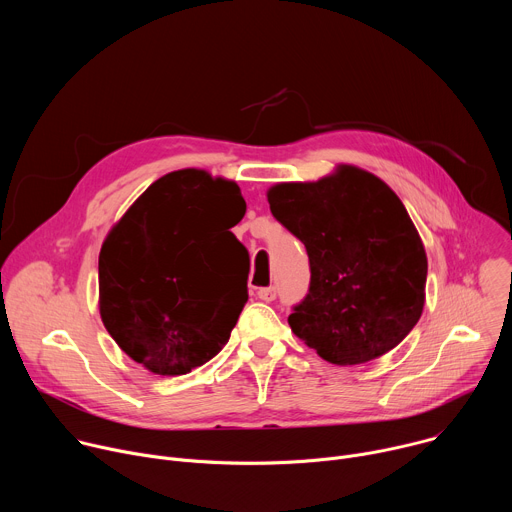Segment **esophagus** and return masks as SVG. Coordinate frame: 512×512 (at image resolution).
<instances>
[{
	"label": "esophagus",
	"mask_w": 512,
	"mask_h": 512,
	"mask_svg": "<svg viewBox=\"0 0 512 512\" xmlns=\"http://www.w3.org/2000/svg\"><path fill=\"white\" fill-rule=\"evenodd\" d=\"M257 298L263 300V302H273L275 300V287H259Z\"/></svg>",
	"instance_id": "34e87169"
}]
</instances>
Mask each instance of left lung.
<instances>
[{
    "label": "left lung",
    "mask_w": 512,
    "mask_h": 512,
    "mask_svg": "<svg viewBox=\"0 0 512 512\" xmlns=\"http://www.w3.org/2000/svg\"><path fill=\"white\" fill-rule=\"evenodd\" d=\"M271 214L310 257V291L287 322L332 364L393 350L419 322L427 255L399 196L375 174L340 164L318 182L267 190Z\"/></svg>",
    "instance_id": "8db88e82"
}]
</instances>
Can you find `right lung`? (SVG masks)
<instances>
[{
	"label": "right lung",
	"instance_id": "1",
	"mask_svg": "<svg viewBox=\"0 0 512 512\" xmlns=\"http://www.w3.org/2000/svg\"><path fill=\"white\" fill-rule=\"evenodd\" d=\"M247 204L233 180L176 170L113 225L99 253V312L154 375H186L223 350L247 302L249 253L231 233Z\"/></svg>",
	"mask_w": 512,
	"mask_h": 512
}]
</instances>
